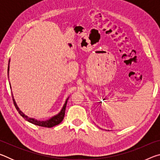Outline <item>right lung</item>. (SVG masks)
Returning <instances> with one entry per match:
<instances>
[{"instance_id":"right-lung-1","label":"right lung","mask_w":160,"mask_h":160,"mask_svg":"<svg viewBox=\"0 0 160 160\" xmlns=\"http://www.w3.org/2000/svg\"><path fill=\"white\" fill-rule=\"evenodd\" d=\"M8 75H9V65H10V61L8 62ZM68 99H66V102H65V104L63 107V109H61V111L60 112V113L57 114L56 116H54L53 117H52L51 118H50L49 120H47V121H37L36 119H34V118H29L28 116H25L24 113H22L21 111L19 109V108L18 107L17 104H16L15 99H13V97H12V101L13 103H14V105L16 108V109L18 110V112H19V113L22 116V117L27 120L29 122H30L34 124V125H37V126H42V127H46V128H51V127H53L56 125H58L60 123L62 122V121L63 120V118H64V116H65V112H66V105H67V102H68Z\"/></svg>"}]
</instances>
